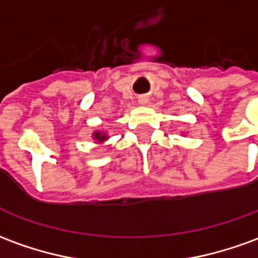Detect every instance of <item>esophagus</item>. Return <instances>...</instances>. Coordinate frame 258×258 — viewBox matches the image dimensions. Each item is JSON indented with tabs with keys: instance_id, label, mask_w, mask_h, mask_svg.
Masks as SVG:
<instances>
[{
	"instance_id": "34e87169",
	"label": "esophagus",
	"mask_w": 258,
	"mask_h": 258,
	"mask_svg": "<svg viewBox=\"0 0 258 258\" xmlns=\"http://www.w3.org/2000/svg\"><path fill=\"white\" fill-rule=\"evenodd\" d=\"M140 102H141V103H142V104H144V103H145V102H147V100H145V99L142 98V99H141V100H140Z\"/></svg>"
}]
</instances>
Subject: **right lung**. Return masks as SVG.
Wrapping results in <instances>:
<instances>
[{"instance_id":"1","label":"right lung","mask_w":258,"mask_h":258,"mask_svg":"<svg viewBox=\"0 0 258 258\" xmlns=\"http://www.w3.org/2000/svg\"><path fill=\"white\" fill-rule=\"evenodd\" d=\"M93 138L98 142H103L104 140H107V135H104L102 134V133H98V131H96V133L93 134Z\"/></svg>"}]
</instances>
